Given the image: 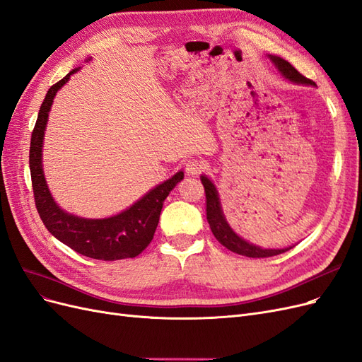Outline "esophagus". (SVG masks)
Returning a JSON list of instances; mask_svg holds the SVG:
<instances>
[{
	"instance_id": "esophagus-1",
	"label": "esophagus",
	"mask_w": 362,
	"mask_h": 362,
	"mask_svg": "<svg viewBox=\"0 0 362 362\" xmlns=\"http://www.w3.org/2000/svg\"><path fill=\"white\" fill-rule=\"evenodd\" d=\"M205 169V164L199 160H189L185 163V173L187 175H198Z\"/></svg>"
}]
</instances>
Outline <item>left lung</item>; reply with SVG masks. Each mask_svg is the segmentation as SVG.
Wrapping results in <instances>:
<instances>
[{
    "label": "left lung",
    "instance_id": "1",
    "mask_svg": "<svg viewBox=\"0 0 362 362\" xmlns=\"http://www.w3.org/2000/svg\"><path fill=\"white\" fill-rule=\"evenodd\" d=\"M272 63L275 64V68L279 71V74L284 76V78L296 83V84H305V86H315V83L310 78L303 76L298 69L293 68L291 64L284 60L278 56H269ZM201 181L204 184L205 189V198H206V221L208 225L211 228V233L217 238V242L223 245L226 249L231 252H235L238 255H245L249 258H267V257H275L279 254H284L291 249L290 247H284V249H262L257 245H252L246 242L245 238L237 235L233 228L229 226L226 222L223 210H222V204L221 199H218V193L214 182L206 177V175H202Z\"/></svg>",
    "mask_w": 362,
    "mask_h": 362
}]
</instances>
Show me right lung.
I'll return each instance as SVG.
<instances>
[{"label":"right lung","instance_id":"add662e5","mask_svg":"<svg viewBox=\"0 0 362 362\" xmlns=\"http://www.w3.org/2000/svg\"><path fill=\"white\" fill-rule=\"evenodd\" d=\"M78 69L71 71L64 78L49 87L31 133L30 172L37 213L54 237L84 257L103 261L134 258L151 243L158 225L163 202L175 185L184 178V172H177L172 178L151 189L127 210L112 217L86 218L62 210L51 196L43 175L42 148L54 96Z\"/></svg>","mask_w":362,"mask_h":362}]
</instances>
